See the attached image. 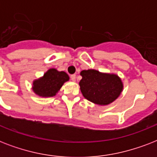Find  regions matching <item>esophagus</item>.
I'll use <instances>...</instances> for the list:
<instances>
[{"label": "esophagus", "instance_id": "obj_1", "mask_svg": "<svg viewBox=\"0 0 157 157\" xmlns=\"http://www.w3.org/2000/svg\"><path fill=\"white\" fill-rule=\"evenodd\" d=\"M70 77H71V80L72 81H76V75H75V74H73V75H71V76H70Z\"/></svg>", "mask_w": 157, "mask_h": 157}]
</instances>
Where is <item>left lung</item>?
I'll use <instances>...</instances> for the list:
<instances>
[{"label":"left lung","mask_w":157,"mask_h":157,"mask_svg":"<svg viewBox=\"0 0 157 157\" xmlns=\"http://www.w3.org/2000/svg\"><path fill=\"white\" fill-rule=\"evenodd\" d=\"M82 79L80 88L86 99L98 105H107L118 98L123 85L118 76L114 74L101 73L90 69L81 72Z\"/></svg>","instance_id":"8db88e82"}]
</instances>
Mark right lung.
<instances>
[{"mask_svg":"<svg viewBox=\"0 0 157 157\" xmlns=\"http://www.w3.org/2000/svg\"><path fill=\"white\" fill-rule=\"evenodd\" d=\"M68 80L69 76L66 72L57 71L54 68L50 69L42 78L33 82V91L42 97H52Z\"/></svg>","mask_w":157,"mask_h":157,"instance_id":"obj_1","label":"right lung"}]
</instances>
